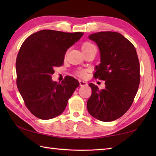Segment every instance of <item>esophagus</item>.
<instances>
[{
  "label": "esophagus",
  "mask_w": 156,
  "mask_h": 156,
  "mask_svg": "<svg viewBox=\"0 0 156 156\" xmlns=\"http://www.w3.org/2000/svg\"><path fill=\"white\" fill-rule=\"evenodd\" d=\"M79 82H80V87H84V86H87V82L82 81V80H79Z\"/></svg>",
  "instance_id": "esophagus-1"
}]
</instances>
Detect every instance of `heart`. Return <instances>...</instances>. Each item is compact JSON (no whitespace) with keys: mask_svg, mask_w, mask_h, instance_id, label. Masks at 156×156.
<instances>
[{"mask_svg":"<svg viewBox=\"0 0 156 156\" xmlns=\"http://www.w3.org/2000/svg\"><path fill=\"white\" fill-rule=\"evenodd\" d=\"M92 48H96V47L90 41H85L82 45V51H87V50H88V49H92ZM78 75L80 76V77L84 78L85 76H87V72H86V70H84V69H80V70H79L78 72Z\"/></svg>","mask_w":156,"mask_h":156,"instance_id":"heart-1","label":"heart"}]
</instances>
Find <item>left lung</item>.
<instances>
[{
  "mask_svg": "<svg viewBox=\"0 0 156 156\" xmlns=\"http://www.w3.org/2000/svg\"><path fill=\"white\" fill-rule=\"evenodd\" d=\"M97 44L101 63L95 78L105 81V88L89 84L92 94L87 109L92 117L105 122L115 121L133 103L140 82V66L134 45L117 32L101 31L88 36Z\"/></svg>",
  "mask_w": 156,
  "mask_h": 156,
  "instance_id": "left-lung-1",
  "label": "left lung"
}]
</instances>
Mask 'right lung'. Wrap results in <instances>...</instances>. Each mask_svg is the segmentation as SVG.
I'll return each instance as SVG.
<instances>
[{
	"label": "right lung",
	"instance_id": "add662e5",
	"mask_svg": "<svg viewBox=\"0 0 156 156\" xmlns=\"http://www.w3.org/2000/svg\"><path fill=\"white\" fill-rule=\"evenodd\" d=\"M83 34L45 29L23 43L16 60V85L26 107L36 117L48 120L61 115L79 87L78 81L71 76L58 83L51 75L55 67L64 64L68 49Z\"/></svg>",
	"mask_w": 156,
	"mask_h": 156
}]
</instances>
